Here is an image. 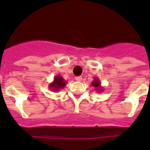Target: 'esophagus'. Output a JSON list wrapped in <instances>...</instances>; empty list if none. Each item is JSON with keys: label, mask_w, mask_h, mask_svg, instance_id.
<instances>
[{"label": "esophagus", "mask_w": 150, "mask_h": 150, "mask_svg": "<svg viewBox=\"0 0 150 150\" xmlns=\"http://www.w3.org/2000/svg\"><path fill=\"white\" fill-rule=\"evenodd\" d=\"M82 79H83V78H82V76H76V77H75V79H76V81H78V82L82 81Z\"/></svg>", "instance_id": "34e87169"}]
</instances>
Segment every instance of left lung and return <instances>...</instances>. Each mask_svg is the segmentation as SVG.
<instances>
[{"label": "left lung", "instance_id": "left-lung-1", "mask_svg": "<svg viewBox=\"0 0 150 150\" xmlns=\"http://www.w3.org/2000/svg\"><path fill=\"white\" fill-rule=\"evenodd\" d=\"M101 83H100V79H98V77H94V80L91 82V86L95 87V89L96 90L97 92H102L103 91V87L101 86Z\"/></svg>", "mask_w": 150, "mask_h": 150}]
</instances>
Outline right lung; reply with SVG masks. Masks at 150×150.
<instances>
[{"mask_svg":"<svg viewBox=\"0 0 150 150\" xmlns=\"http://www.w3.org/2000/svg\"><path fill=\"white\" fill-rule=\"evenodd\" d=\"M67 84V82L64 80L62 76H55L54 78V80L50 83L49 85V88L52 91H59V90L64 88Z\"/></svg>","mask_w":150,"mask_h":150,"instance_id":"obj_1","label":"right lung"}]
</instances>
